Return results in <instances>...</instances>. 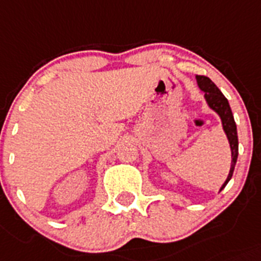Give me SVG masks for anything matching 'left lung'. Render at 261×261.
I'll return each instance as SVG.
<instances>
[{
	"label": "left lung",
	"instance_id": "obj_1",
	"mask_svg": "<svg viewBox=\"0 0 261 261\" xmlns=\"http://www.w3.org/2000/svg\"><path fill=\"white\" fill-rule=\"evenodd\" d=\"M197 85L201 89V91L204 92V99L206 103L210 107L213 111H215L219 114L221 119V125H223V130L225 133L228 142L230 145V152H232V165H230L229 174L228 177L221 186L220 192L225 188L230 179H232L233 171H234L236 164H237V157H238V136H237V126H236L234 118H233L232 109H230L228 99L223 95V92L218 89L215 84L211 81L208 77L204 75H196Z\"/></svg>",
	"mask_w": 261,
	"mask_h": 261
}]
</instances>
